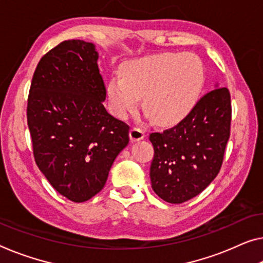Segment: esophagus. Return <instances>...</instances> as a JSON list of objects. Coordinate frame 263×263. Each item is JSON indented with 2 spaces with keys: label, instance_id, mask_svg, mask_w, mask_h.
<instances>
[{
  "label": "esophagus",
  "instance_id": "34e87169",
  "mask_svg": "<svg viewBox=\"0 0 263 263\" xmlns=\"http://www.w3.org/2000/svg\"><path fill=\"white\" fill-rule=\"evenodd\" d=\"M145 135V133L143 129L141 128H137V127H133L130 129V133H129V136H130V140L133 142H135V141H140L142 140Z\"/></svg>",
  "mask_w": 263,
  "mask_h": 263
}]
</instances>
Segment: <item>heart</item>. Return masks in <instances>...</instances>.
I'll use <instances>...</instances> for the list:
<instances>
[{
  "instance_id": "obj_1",
  "label": "heart",
  "mask_w": 263,
  "mask_h": 263,
  "mask_svg": "<svg viewBox=\"0 0 263 263\" xmlns=\"http://www.w3.org/2000/svg\"><path fill=\"white\" fill-rule=\"evenodd\" d=\"M122 75L108 81L112 110L120 118L142 106L159 124L184 119L195 106L204 82L203 66L196 55L167 52L134 60L122 67Z\"/></svg>"
}]
</instances>
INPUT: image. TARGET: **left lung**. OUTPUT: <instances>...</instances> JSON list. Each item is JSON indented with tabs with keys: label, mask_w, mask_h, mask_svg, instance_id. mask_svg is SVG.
I'll return each mask as SVG.
<instances>
[{
	"label": "left lung",
	"mask_w": 263,
	"mask_h": 263,
	"mask_svg": "<svg viewBox=\"0 0 263 263\" xmlns=\"http://www.w3.org/2000/svg\"><path fill=\"white\" fill-rule=\"evenodd\" d=\"M209 91L179 124L152 133V188L169 203H182L204 191L220 172L229 140L232 104L227 88Z\"/></svg>",
	"instance_id": "obj_1"
}]
</instances>
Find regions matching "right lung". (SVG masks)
I'll return each instance as SVG.
<instances>
[{"instance_id":"right-lung-1","label":"right lung","mask_w":263,"mask_h":263,"mask_svg":"<svg viewBox=\"0 0 263 263\" xmlns=\"http://www.w3.org/2000/svg\"><path fill=\"white\" fill-rule=\"evenodd\" d=\"M98 60L90 42H61L40 60L28 96L35 162L72 202L102 191L116 156L129 143V127L103 106L107 92Z\"/></svg>"}]
</instances>
